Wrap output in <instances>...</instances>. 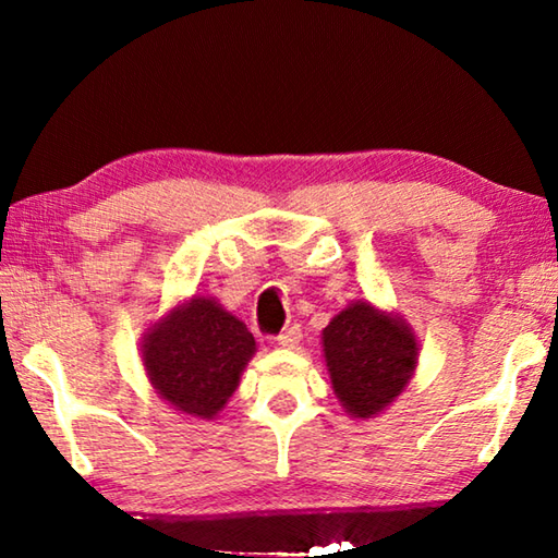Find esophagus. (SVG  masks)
Returning a JSON list of instances; mask_svg holds the SVG:
<instances>
[{
	"instance_id": "34e87169",
	"label": "esophagus",
	"mask_w": 558,
	"mask_h": 558,
	"mask_svg": "<svg viewBox=\"0 0 558 558\" xmlns=\"http://www.w3.org/2000/svg\"><path fill=\"white\" fill-rule=\"evenodd\" d=\"M302 339V329H300V325H292V327H286L282 329V332L278 335V339L276 342L280 344V347H295L298 342Z\"/></svg>"
}]
</instances>
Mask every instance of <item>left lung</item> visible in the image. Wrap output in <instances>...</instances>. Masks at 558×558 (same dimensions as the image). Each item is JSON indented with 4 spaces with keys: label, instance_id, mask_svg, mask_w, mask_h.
Masks as SVG:
<instances>
[{
    "label": "left lung",
    "instance_id": "8db88e82",
    "mask_svg": "<svg viewBox=\"0 0 558 558\" xmlns=\"http://www.w3.org/2000/svg\"><path fill=\"white\" fill-rule=\"evenodd\" d=\"M323 342L337 399L356 418L384 411L409 384L418 356L411 329L369 302L342 310Z\"/></svg>",
    "mask_w": 558,
    "mask_h": 558
}]
</instances>
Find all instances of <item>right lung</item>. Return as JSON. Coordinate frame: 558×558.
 I'll return each mask as SVG.
<instances>
[{
    "label": "right lung",
    "mask_w": 558,
    "mask_h": 558,
    "mask_svg": "<svg viewBox=\"0 0 558 558\" xmlns=\"http://www.w3.org/2000/svg\"><path fill=\"white\" fill-rule=\"evenodd\" d=\"M256 352L241 319L214 300L194 298L147 335L143 359L157 393L177 411L211 418L239 386Z\"/></svg>",
    "instance_id": "1"
}]
</instances>
